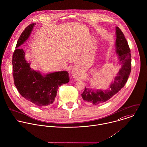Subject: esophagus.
<instances>
[{"instance_id": "1", "label": "esophagus", "mask_w": 147, "mask_h": 147, "mask_svg": "<svg viewBox=\"0 0 147 147\" xmlns=\"http://www.w3.org/2000/svg\"><path fill=\"white\" fill-rule=\"evenodd\" d=\"M72 76H73V77L74 78H77V77H78V74H77V73H76V71L75 70H73L72 71Z\"/></svg>"}]
</instances>
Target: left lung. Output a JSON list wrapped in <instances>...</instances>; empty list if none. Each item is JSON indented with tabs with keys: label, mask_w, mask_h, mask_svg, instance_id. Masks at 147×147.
<instances>
[{
	"label": "left lung",
	"mask_w": 147,
	"mask_h": 147,
	"mask_svg": "<svg viewBox=\"0 0 147 147\" xmlns=\"http://www.w3.org/2000/svg\"><path fill=\"white\" fill-rule=\"evenodd\" d=\"M116 51L119 57L121 67L112 82L107 89L86 88L81 94L82 99L96 105L105 102L123 88L129 76L131 71V50L123 32L116 27Z\"/></svg>",
	"instance_id": "left-lung-1"
}]
</instances>
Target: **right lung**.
I'll use <instances>...</instances> for the list:
<instances>
[{
  "label": "right lung",
  "mask_w": 147,
  "mask_h": 147,
  "mask_svg": "<svg viewBox=\"0 0 147 147\" xmlns=\"http://www.w3.org/2000/svg\"><path fill=\"white\" fill-rule=\"evenodd\" d=\"M35 25L28 26L20 35L12 55L13 77L14 84L26 100L38 107L52 104L61 85L69 81L67 71H55L42 75L39 71L30 67V62L25 59V53L19 47L30 36Z\"/></svg>",
  "instance_id": "right-lung-1"
}]
</instances>
